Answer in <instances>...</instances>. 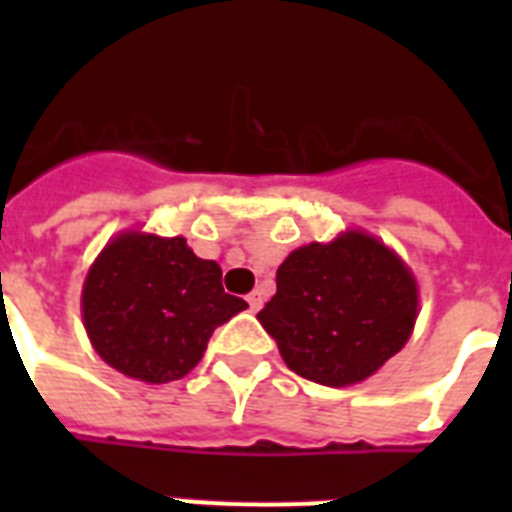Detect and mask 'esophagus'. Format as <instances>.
Listing matches in <instances>:
<instances>
[{
    "label": "esophagus",
    "mask_w": 512,
    "mask_h": 512,
    "mask_svg": "<svg viewBox=\"0 0 512 512\" xmlns=\"http://www.w3.org/2000/svg\"><path fill=\"white\" fill-rule=\"evenodd\" d=\"M247 303H249V311L252 313L260 311V308H263V292H249Z\"/></svg>",
    "instance_id": "34e87169"
}]
</instances>
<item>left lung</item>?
Masks as SVG:
<instances>
[{
    "instance_id": "obj_1",
    "label": "left lung",
    "mask_w": 512,
    "mask_h": 512,
    "mask_svg": "<svg viewBox=\"0 0 512 512\" xmlns=\"http://www.w3.org/2000/svg\"><path fill=\"white\" fill-rule=\"evenodd\" d=\"M420 313L412 268L377 236L348 228L289 252L257 321L305 380L345 388L404 348Z\"/></svg>"
}]
</instances>
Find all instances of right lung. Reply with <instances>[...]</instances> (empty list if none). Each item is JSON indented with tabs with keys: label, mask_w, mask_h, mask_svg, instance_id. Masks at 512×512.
Returning <instances> with one entry per match:
<instances>
[{
	"label": "right lung",
	"mask_w": 512,
	"mask_h": 512,
	"mask_svg": "<svg viewBox=\"0 0 512 512\" xmlns=\"http://www.w3.org/2000/svg\"><path fill=\"white\" fill-rule=\"evenodd\" d=\"M225 295L223 271L183 236L122 231L84 276L82 321L92 348L116 372L162 385L199 364L220 324L244 311Z\"/></svg>",
	"instance_id": "obj_1"
}]
</instances>
